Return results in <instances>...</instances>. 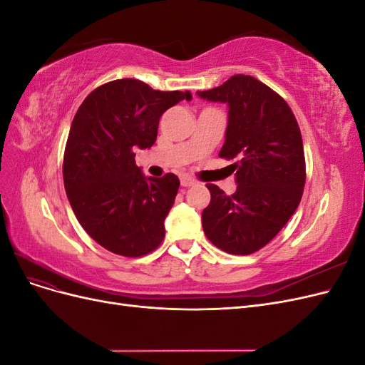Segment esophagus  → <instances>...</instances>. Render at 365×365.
Listing matches in <instances>:
<instances>
[{"label":"esophagus","instance_id":"esophagus-1","mask_svg":"<svg viewBox=\"0 0 365 365\" xmlns=\"http://www.w3.org/2000/svg\"><path fill=\"white\" fill-rule=\"evenodd\" d=\"M195 184H196V181L192 178V176H187V175L181 176V185L182 187H190V185H195Z\"/></svg>","mask_w":365,"mask_h":365}]
</instances>
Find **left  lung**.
<instances>
[{
  "mask_svg": "<svg viewBox=\"0 0 365 365\" xmlns=\"http://www.w3.org/2000/svg\"><path fill=\"white\" fill-rule=\"evenodd\" d=\"M196 94L228 106L219 157L239 158L233 195L207 184L212 200L202 212L204 233L222 251L247 256L277 236L302 201L306 164L300 128L288 103L251 76H231Z\"/></svg>",
  "mask_w": 365,
  "mask_h": 365,
  "instance_id": "obj_1",
  "label": "left lung"
}]
</instances>
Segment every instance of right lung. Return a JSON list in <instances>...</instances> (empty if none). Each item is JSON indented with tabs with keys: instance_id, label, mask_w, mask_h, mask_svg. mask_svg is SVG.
Listing matches in <instances>:
<instances>
[{
	"instance_id": "1",
	"label": "right lung",
	"mask_w": 365,
	"mask_h": 365,
	"mask_svg": "<svg viewBox=\"0 0 365 365\" xmlns=\"http://www.w3.org/2000/svg\"><path fill=\"white\" fill-rule=\"evenodd\" d=\"M190 97L118 79L96 88L77 109L63 153V185L79 224L108 251L140 257L163 242L180 180L173 173L146 176L134 150L152 148L163 113Z\"/></svg>"
}]
</instances>
